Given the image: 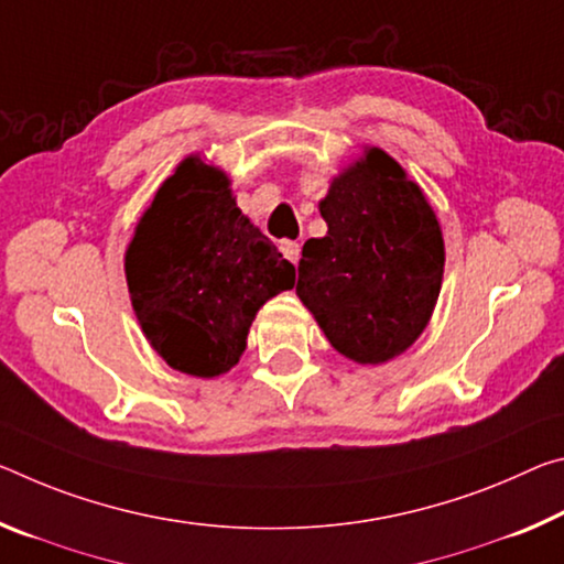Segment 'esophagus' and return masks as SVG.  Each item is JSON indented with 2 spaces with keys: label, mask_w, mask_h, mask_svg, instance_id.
I'll return each instance as SVG.
<instances>
[{
  "label": "esophagus",
  "mask_w": 564,
  "mask_h": 564,
  "mask_svg": "<svg viewBox=\"0 0 564 564\" xmlns=\"http://www.w3.org/2000/svg\"><path fill=\"white\" fill-rule=\"evenodd\" d=\"M281 253L289 258V261L296 265L299 263V258H301V246L296 243V240H283L281 243Z\"/></svg>",
  "instance_id": "obj_1"
}]
</instances>
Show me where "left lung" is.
I'll list each match as a JSON object with an SVG mask.
<instances>
[{
	"label": "left lung",
	"instance_id": "left-lung-1",
	"mask_svg": "<svg viewBox=\"0 0 564 564\" xmlns=\"http://www.w3.org/2000/svg\"><path fill=\"white\" fill-rule=\"evenodd\" d=\"M318 210L328 234L303 243L299 299L348 359H394L440 299L444 240L432 205L394 158L371 148L330 183Z\"/></svg>",
	"mask_w": 564,
	"mask_h": 564
}]
</instances>
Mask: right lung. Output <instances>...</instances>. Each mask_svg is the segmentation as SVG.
I'll list each match as a JSON object with an SVG mask.
<instances>
[{
  "label": "right lung",
  "instance_id": "add662e5",
  "mask_svg": "<svg viewBox=\"0 0 564 564\" xmlns=\"http://www.w3.org/2000/svg\"><path fill=\"white\" fill-rule=\"evenodd\" d=\"M124 273L142 334L167 366L218 377L246 351L256 311L296 271L238 210L220 170L183 160L135 228Z\"/></svg>",
  "mask_w": 564,
  "mask_h": 564
}]
</instances>
